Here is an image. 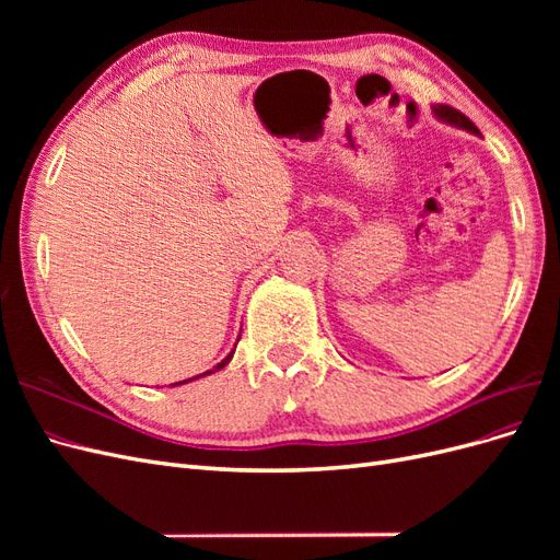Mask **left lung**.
<instances>
[{
	"label": "left lung",
	"mask_w": 560,
	"mask_h": 560,
	"mask_svg": "<svg viewBox=\"0 0 560 560\" xmlns=\"http://www.w3.org/2000/svg\"><path fill=\"white\" fill-rule=\"evenodd\" d=\"M434 114H436L439 118H444V121L453 124V126H460V128H465V130H469V132H479V128L474 126L463 112H457V109L451 107V105H436V107H434Z\"/></svg>",
	"instance_id": "obj_1"
}]
</instances>
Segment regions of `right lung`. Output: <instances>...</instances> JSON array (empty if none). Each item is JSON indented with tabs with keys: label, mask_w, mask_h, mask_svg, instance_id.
Segmentation results:
<instances>
[{
	"label": "right lung",
	"mask_w": 560,
	"mask_h": 560,
	"mask_svg": "<svg viewBox=\"0 0 560 560\" xmlns=\"http://www.w3.org/2000/svg\"><path fill=\"white\" fill-rule=\"evenodd\" d=\"M231 358H233V352L229 354V358H226V360H222V362H219V364H217V369H224V366L229 364V360H231ZM206 374H212V371H206ZM206 374H202V376H206ZM189 381H194V378H189ZM182 383H186V381H182ZM182 383H175V385H182Z\"/></svg>",
	"instance_id": "add662e5"
}]
</instances>
